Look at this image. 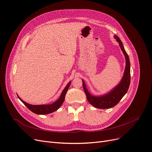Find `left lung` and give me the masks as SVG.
Masks as SVG:
<instances>
[{"label": "left lung", "mask_w": 152, "mask_h": 152, "mask_svg": "<svg viewBox=\"0 0 152 152\" xmlns=\"http://www.w3.org/2000/svg\"><path fill=\"white\" fill-rule=\"evenodd\" d=\"M114 38L118 42L121 50L125 56L126 61L124 75L120 83L109 92L102 95L95 96L88 92L84 80H82L83 90L86 94L88 102L94 107L100 109L110 108L116 105L127 92L130 83V62L129 56L125 50L122 41L118 36L114 35Z\"/></svg>", "instance_id": "obj_1"}]
</instances>
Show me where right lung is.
I'll use <instances>...</instances> for the list:
<instances>
[{"mask_svg":"<svg viewBox=\"0 0 152 152\" xmlns=\"http://www.w3.org/2000/svg\"><path fill=\"white\" fill-rule=\"evenodd\" d=\"M71 82L72 81L69 82L68 83V84L66 86V87H65V88L63 90L61 95H60V96L59 97V99L57 101L53 102V104H51L38 105H31V104H27V103H26V102H24L17 95L18 98L20 100V101L29 109L30 111H32V112H34L36 114L45 115V114L50 113H52L53 112L57 110L64 103L65 95H66V92L68 91V89L70 86Z\"/></svg>","mask_w":152,"mask_h":152,"instance_id":"1","label":"right lung"}]
</instances>
